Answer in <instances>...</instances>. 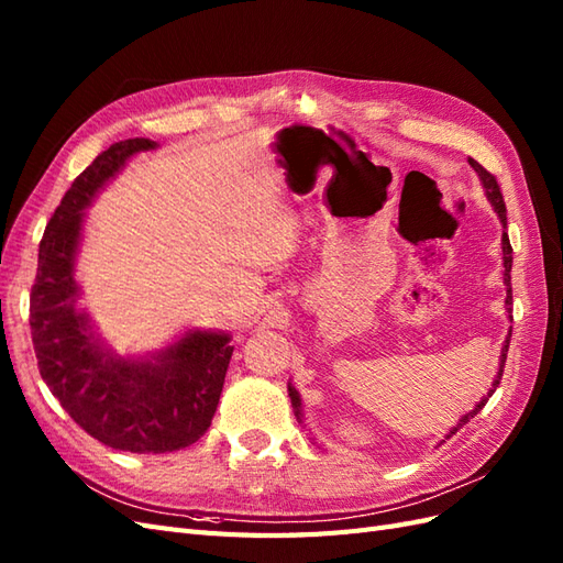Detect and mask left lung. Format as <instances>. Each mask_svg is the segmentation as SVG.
Here are the masks:
<instances>
[{"mask_svg":"<svg viewBox=\"0 0 563 563\" xmlns=\"http://www.w3.org/2000/svg\"><path fill=\"white\" fill-rule=\"evenodd\" d=\"M470 165L476 169V174L481 176V181H484V188H486V196H488V200L493 202V207H495V212H497V217H500V221L505 223L507 227V207H505V198H503V190H500V186H497V179L495 176L486 169V167H481L476 159H472L470 157ZM503 260H505V283H507V303H511V276H509V271H511V245H509V238H507V233H503ZM509 336H511V332H509ZM509 336H507V342H505V346H503V356H500V373H497V377H495V382H493V389L488 391V396L486 398H481V404L470 412V415H464L462 420H460V424L448 433L445 439H451L453 433L457 431V429H462V424H467L474 415H478V410L484 408L486 404H488V398L493 396V391L497 389V384H500V379H503V373H505V361H507V351H509ZM290 398H292V406H295V412H297V417L301 415L299 412V396H297V391L290 387Z\"/></svg>","mask_w":563,"mask_h":563,"instance_id":"obj_1","label":"left lung"}]
</instances>
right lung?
Masks as SVG:
<instances>
[{
	"label": "right lung",
	"mask_w": 563,
	"mask_h": 563,
	"mask_svg": "<svg viewBox=\"0 0 563 563\" xmlns=\"http://www.w3.org/2000/svg\"><path fill=\"white\" fill-rule=\"evenodd\" d=\"M151 139L112 143L77 176L46 223L30 292V332L40 375L89 437L126 453H172L210 429L233 346L223 332H188L153 361H124L93 340L75 309V250L85 207L124 159Z\"/></svg>",
	"instance_id": "1"
}]
</instances>
